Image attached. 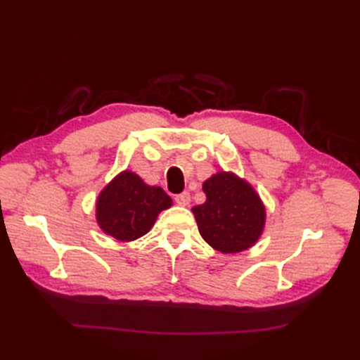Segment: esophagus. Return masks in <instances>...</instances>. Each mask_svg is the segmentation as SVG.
<instances>
[{"label": "esophagus", "mask_w": 360, "mask_h": 360, "mask_svg": "<svg viewBox=\"0 0 360 360\" xmlns=\"http://www.w3.org/2000/svg\"><path fill=\"white\" fill-rule=\"evenodd\" d=\"M174 201H176V204H179V205H188L190 204V193L188 192H182V193H179V195H176L174 196Z\"/></svg>", "instance_id": "1"}]
</instances>
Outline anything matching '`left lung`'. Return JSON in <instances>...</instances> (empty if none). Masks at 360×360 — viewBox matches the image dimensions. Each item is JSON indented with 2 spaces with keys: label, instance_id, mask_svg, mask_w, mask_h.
I'll list each match as a JSON object with an SVG mask.
<instances>
[{
  "label": "left lung",
  "instance_id": "left-lung-1",
  "mask_svg": "<svg viewBox=\"0 0 360 360\" xmlns=\"http://www.w3.org/2000/svg\"><path fill=\"white\" fill-rule=\"evenodd\" d=\"M205 202L192 209L205 243L223 254L254 246L263 233L266 209L249 182L219 172L202 184Z\"/></svg>",
  "mask_w": 360,
  "mask_h": 360
}]
</instances>
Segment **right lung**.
I'll list each match as a JSON object with an SVG mask.
<instances>
[{"label": "right lung", "mask_w": 360, "mask_h": 360, "mask_svg": "<svg viewBox=\"0 0 360 360\" xmlns=\"http://www.w3.org/2000/svg\"><path fill=\"white\" fill-rule=\"evenodd\" d=\"M173 204L160 187L147 186L133 172H122L97 198L96 218L106 235L119 241L141 238L158 215Z\"/></svg>", "instance_id": "right-lung-1"}]
</instances>
